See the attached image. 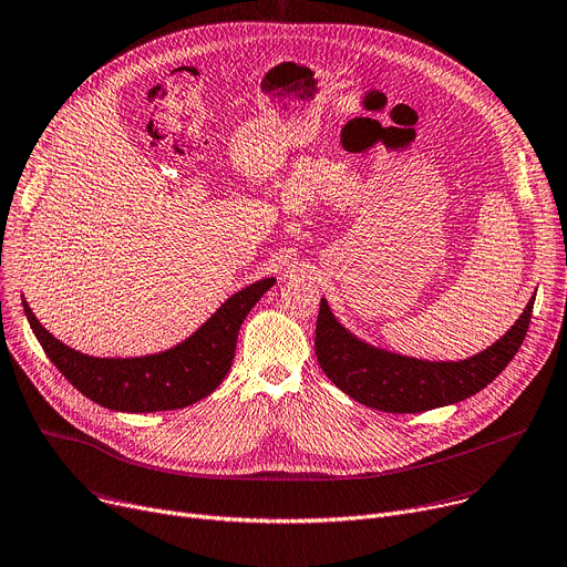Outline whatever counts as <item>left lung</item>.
I'll list each match as a JSON object with an SVG mask.
<instances>
[{
    "label": "left lung",
    "mask_w": 567,
    "mask_h": 567,
    "mask_svg": "<svg viewBox=\"0 0 567 567\" xmlns=\"http://www.w3.org/2000/svg\"><path fill=\"white\" fill-rule=\"evenodd\" d=\"M535 296L511 326L485 351L464 361H423L379 349L349 333L321 299L315 351L317 361L342 393L365 406L389 413H421L462 402L492 383L519 351Z\"/></svg>",
    "instance_id": "left-lung-1"
}]
</instances>
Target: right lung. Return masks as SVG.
I'll list each match as a JSON object with an SVG mask.
<instances>
[{"label":"right lung","instance_id":"1","mask_svg":"<svg viewBox=\"0 0 567 567\" xmlns=\"http://www.w3.org/2000/svg\"><path fill=\"white\" fill-rule=\"evenodd\" d=\"M274 285L276 278H264L244 287L184 342L135 359H96L80 353L43 329L24 296L22 308L48 359L84 398L112 411L152 413L190 406L218 389L231 368L238 329Z\"/></svg>","mask_w":567,"mask_h":567}]
</instances>
